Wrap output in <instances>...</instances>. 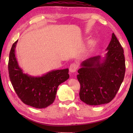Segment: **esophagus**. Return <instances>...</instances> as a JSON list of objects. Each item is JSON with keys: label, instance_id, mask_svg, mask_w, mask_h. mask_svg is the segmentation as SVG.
Masks as SVG:
<instances>
[{"label": "esophagus", "instance_id": "34e87169", "mask_svg": "<svg viewBox=\"0 0 133 133\" xmlns=\"http://www.w3.org/2000/svg\"><path fill=\"white\" fill-rule=\"evenodd\" d=\"M78 69V64L76 63H72L70 66V71L71 72H74L76 71V70Z\"/></svg>", "mask_w": 133, "mask_h": 133}]
</instances>
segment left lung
<instances>
[{"mask_svg":"<svg viewBox=\"0 0 133 133\" xmlns=\"http://www.w3.org/2000/svg\"><path fill=\"white\" fill-rule=\"evenodd\" d=\"M104 57L95 56L83 61L77 78L81 100L89 105L108 103L115 97L123 81V49L114 33Z\"/></svg>","mask_w":133,"mask_h":133,"instance_id":"8db88e82","label":"left lung"}]
</instances>
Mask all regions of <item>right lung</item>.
Masks as SVG:
<instances>
[{
  "instance_id": "obj_1",
  "label": "right lung",
  "mask_w": 133,
  "mask_h": 133,
  "mask_svg": "<svg viewBox=\"0 0 133 133\" xmlns=\"http://www.w3.org/2000/svg\"><path fill=\"white\" fill-rule=\"evenodd\" d=\"M18 41L12 44L9 55L8 69L11 84L24 104L37 109L46 108L54 101L59 84L69 78V69L52 70L40 77L25 74L15 57Z\"/></svg>"
}]
</instances>
